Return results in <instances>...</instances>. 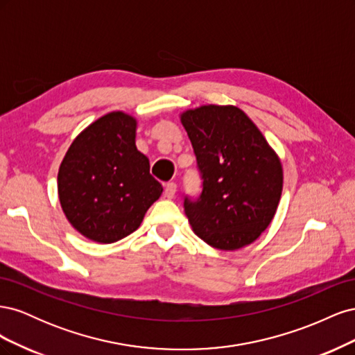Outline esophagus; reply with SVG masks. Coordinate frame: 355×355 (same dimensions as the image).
Listing matches in <instances>:
<instances>
[{"mask_svg": "<svg viewBox=\"0 0 355 355\" xmlns=\"http://www.w3.org/2000/svg\"><path fill=\"white\" fill-rule=\"evenodd\" d=\"M176 194V184L175 182H168V184H166V188H164V197L166 198H173Z\"/></svg>", "mask_w": 355, "mask_h": 355, "instance_id": "obj_1", "label": "esophagus"}]
</instances>
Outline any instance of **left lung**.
Masks as SVG:
<instances>
[{
  "label": "left lung",
  "instance_id": "1",
  "mask_svg": "<svg viewBox=\"0 0 355 355\" xmlns=\"http://www.w3.org/2000/svg\"><path fill=\"white\" fill-rule=\"evenodd\" d=\"M194 148L201 194L184 198L192 230L214 249L237 250L271 223L283 189L280 158L237 106L204 105L180 115Z\"/></svg>",
  "mask_w": 355,
  "mask_h": 355
}]
</instances>
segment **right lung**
Segmentation results:
<instances>
[{
	"label": "right lung",
	"instance_id": "1",
	"mask_svg": "<svg viewBox=\"0 0 355 355\" xmlns=\"http://www.w3.org/2000/svg\"><path fill=\"white\" fill-rule=\"evenodd\" d=\"M135 137V118L110 112L75 137L60 164L58 191L63 213L75 230L96 243H114L136 231L163 192Z\"/></svg>",
	"mask_w": 355,
	"mask_h": 355
}]
</instances>
